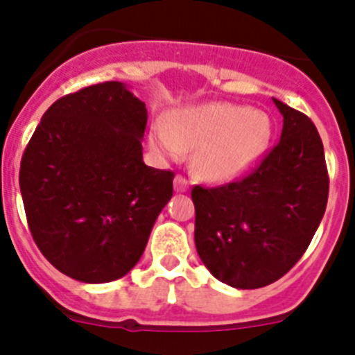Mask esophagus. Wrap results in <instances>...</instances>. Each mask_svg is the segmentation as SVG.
I'll return each instance as SVG.
<instances>
[{
	"label": "esophagus",
	"instance_id": "obj_1",
	"mask_svg": "<svg viewBox=\"0 0 355 355\" xmlns=\"http://www.w3.org/2000/svg\"><path fill=\"white\" fill-rule=\"evenodd\" d=\"M174 190L175 192H187L188 190V181L184 180L183 175H175L174 178Z\"/></svg>",
	"mask_w": 355,
	"mask_h": 355
}]
</instances>
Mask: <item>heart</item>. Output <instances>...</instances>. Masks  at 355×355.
<instances>
[{
    "mask_svg": "<svg viewBox=\"0 0 355 355\" xmlns=\"http://www.w3.org/2000/svg\"><path fill=\"white\" fill-rule=\"evenodd\" d=\"M272 139L268 115L249 106L209 101L174 110L150 131V147L163 158L193 150V167L205 180L227 183L259 162Z\"/></svg>",
    "mask_w": 355,
    "mask_h": 355,
    "instance_id": "obj_1",
    "label": "heart"
}]
</instances>
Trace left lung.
Segmentation results:
<instances>
[{
  "mask_svg": "<svg viewBox=\"0 0 355 355\" xmlns=\"http://www.w3.org/2000/svg\"><path fill=\"white\" fill-rule=\"evenodd\" d=\"M274 105L283 131L261 165L236 183L192 190L200 261L238 290L283 277L306 252L327 206L324 144L315 124L275 97Z\"/></svg>",
  "mask_w": 355,
  "mask_h": 355,
  "instance_id": "left-lung-1",
  "label": "left lung"
}]
</instances>
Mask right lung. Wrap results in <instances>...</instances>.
Masks as SVG:
<instances>
[{"instance_id":"obj_1","label":"right lung","mask_w":355,"mask_h":355,"mask_svg":"<svg viewBox=\"0 0 355 355\" xmlns=\"http://www.w3.org/2000/svg\"><path fill=\"white\" fill-rule=\"evenodd\" d=\"M146 124V103L121 81L69 94L40 119L19 187L31 236L62 274L110 283L142 258L174 180L144 163Z\"/></svg>"}]
</instances>
